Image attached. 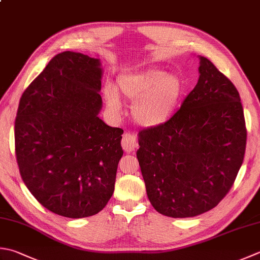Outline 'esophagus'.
<instances>
[{
  "label": "esophagus",
  "mask_w": 260,
  "mask_h": 260,
  "mask_svg": "<svg viewBox=\"0 0 260 260\" xmlns=\"http://www.w3.org/2000/svg\"><path fill=\"white\" fill-rule=\"evenodd\" d=\"M137 145H139V144H137V141L132 134L127 133L123 136V140H121V146H123V149H124L125 152L134 151L137 147Z\"/></svg>",
  "instance_id": "1"
}]
</instances>
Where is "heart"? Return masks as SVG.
<instances>
[{
	"mask_svg": "<svg viewBox=\"0 0 260 260\" xmlns=\"http://www.w3.org/2000/svg\"><path fill=\"white\" fill-rule=\"evenodd\" d=\"M117 89L125 99L134 103L132 114L136 123L144 127H154L164 124L174 113L184 84L179 76L150 69L120 75L117 80ZM105 98L109 108L118 113L121 104L113 86L106 88Z\"/></svg>",
	"mask_w": 260,
	"mask_h": 260,
	"instance_id": "b5f03b06",
	"label": "heart"
}]
</instances>
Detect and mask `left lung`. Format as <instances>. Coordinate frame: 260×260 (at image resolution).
I'll use <instances>...</instances> for the list:
<instances>
[{"label": "left lung", "mask_w": 260, "mask_h": 260, "mask_svg": "<svg viewBox=\"0 0 260 260\" xmlns=\"http://www.w3.org/2000/svg\"><path fill=\"white\" fill-rule=\"evenodd\" d=\"M175 115L139 133L136 152L146 194L170 217L214 208L231 189L246 151L247 129L238 90L210 59Z\"/></svg>", "instance_id": "left-lung-1"}]
</instances>
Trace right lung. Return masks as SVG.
I'll return each instance as SVG.
<instances>
[{
  "mask_svg": "<svg viewBox=\"0 0 260 260\" xmlns=\"http://www.w3.org/2000/svg\"><path fill=\"white\" fill-rule=\"evenodd\" d=\"M100 59L63 52L23 92L14 124L24 185L60 216H92L115 189L123 129L99 118Z\"/></svg>",
  "mask_w": 260,
  "mask_h": 260,
  "instance_id": "obj_1",
  "label": "right lung"
}]
</instances>
